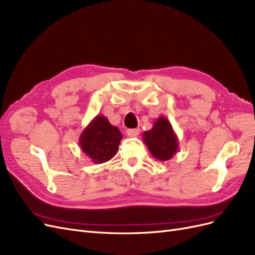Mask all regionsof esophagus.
<instances>
[{"label":"esophagus","mask_w":255,"mask_h":255,"mask_svg":"<svg viewBox=\"0 0 255 255\" xmlns=\"http://www.w3.org/2000/svg\"><path fill=\"white\" fill-rule=\"evenodd\" d=\"M140 130L139 129H128L127 130V135L128 136H136L139 134Z\"/></svg>","instance_id":"34e87169"}]
</instances>
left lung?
<instances>
[{"mask_svg":"<svg viewBox=\"0 0 255 255\" xmlns=\"http://www.w3.org/2000/svg\"><path fill=\"white\" fill-rule=\"evenodd\" d=\"M142 136L152 157L160 161L170 160L178 150V137L170 121L164 116L158 118L152 128L144 131Z\"/></svg>","mask_w":255,"mask_h":255,"instance_id":"1","label":"left lung"}]
</instances>
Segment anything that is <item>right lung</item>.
Returning <instances> with one entry per match:
<instances>
[{
	"label": "right lung",
	"mask_w": 255,
	"mask_h": 255,
	"mask_svg": "<svg viewBox=\"0 0 255 255\" xmlns=\"http://www.w3.org/2000/svg\"><path fill=\"white\" fill-rule=\"evenodd\" d=\"M123 135L118 127L111 125L104 115H97L82 131L79 145L94 163L111 160L119 150Z\"/></svg>",
	"instance_id": "obj_1"
}]
</instances>
